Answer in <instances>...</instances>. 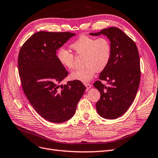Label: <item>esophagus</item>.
<instances>
[{
	"instance_id": "1",
	"label": "esophagus",
	"mask_w": 158,
	"mask_h": 158,
	"mask_svg": "<svg viewBox=\"0 0 158 158\" xmlns=\"http://www.w3.org/2000/svg\"><path fill=\"white\" fill-rule=\"evenodd\" d=\"M84 85H85V86L86 87L87 89H89L91 87H92V85H91L89 83H88V82L84 83Z\"/></svg>"
}]
</instances>
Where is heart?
Instances as JSON below:
<instances>
[{"instance_id":"obj_1","label":"heart","mask_w":158,"mask_h":158,"mask_svg":"<svg viewBox=\"0 0 158 158\" xmlns=\"http://www.w3.org/2000/svg\"><path fill=\"white\" fill-rule=\"evenodd\" d=\"M74 53L83 55L84 68L73 72L70 78L86 83L92 79L95 72L106 69L111 56V45L106 37H94L82 35L70 45ZM56 58L63 67L69 70L74 68V55L69 50L61 48L56 52Z\"/></svg>"}]
</instances>
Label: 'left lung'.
Returning a JSON list of instances; mask_svg holds the SVG:
<instances>
[{
    "instance_id": "left-lung-1",
    "label": "left lung",
    "mask_w": 158,
    "mask_h": 158,
    "mask_svg": "<svg viewBox=\"0 0 158 158\" xmlns=\"http://www.w3.org/2000/svg\"><path fill=\"white\" fill-rule=\"evenodd\" d=\"M89 34H103L111 41V59L94 86L101 94L95 106L99 115L108 119L117 118L130 107L139 87L141 72L137 47L131 37L115 27ZM102 80L107 81V87L101 83Z\"/></svg>"
}]
</instances>
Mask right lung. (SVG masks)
Wrapping results in <instances>:
<instances>
[{"mask_svg":"<svg viewBox=\"0 0 158 158\" xmlns=\"http://www.w3.org/2000/svg\"><path fill=\"white\" fill-rule=\"evenodd\" d=\"M75 33L39 31L22 46L18 64L23 93L37 113L52 123L69 120L85 87L78 80L59 84L69 72L56 58V52Z\"/></svg>","mask_w":158,"mask_h":158,"instance_id":"1","label":"right lung"}]
</instances>
